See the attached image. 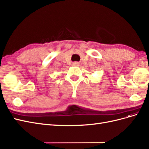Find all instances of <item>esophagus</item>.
Returning <instances> with one entry per match:
<instances>
[{
	"instance_id": "esophagus-1",
	"label": "esophagus",
	"mask_w": 149,
	"mask_h": 149,
	"mask_svg": "<svg viewBox=\"0 0 149 149\" xmlns=\"http://www.w3.org/2000/svg\"><path fill=\"white\" fill-rule=\"evenodd\" d=\"M73 65H74V66L78 67V66L80 65V63H79V62H74V63H73Z\"/></svg>"
}]
</instances>
